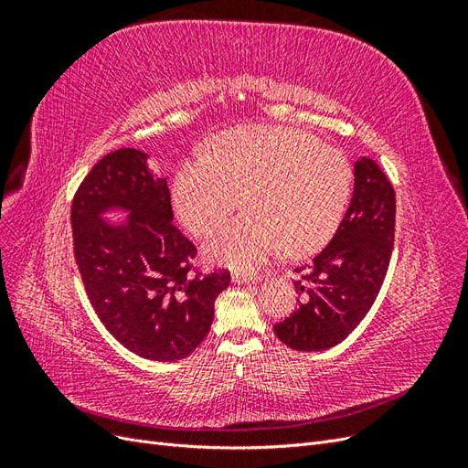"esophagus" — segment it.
<instances>
[{"instance_id":"esophagus-1","label":"esophagus","mask_w":468,"mask_h":468,"mask_svg":"<svg viewBox=\"0 0 468 468\" xmlns=\"http://www.w3.org/2000/svg\"><path fill=\"white\" fill-rule=\"evenodd\" d=\"M263 277V273H232V282L236 285H248V282H258Z\"/></svg>"}]
</instances>
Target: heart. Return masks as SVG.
Returning <instances> with one entry per match:
<instances>
[{
  "label": "heart",
  "mask_w": 468,
  "mask_h": 468,
  "mask_svg": "<svg viewBox=\"0 0 468 468\" xmlns=\"http://www.w3.org/2000/svg\"><path fill=\"white\" fill-rule=\"evenodd\" d=\"M353 187L344 152L289 126H244L220 134L210 154L183 160L172 181L176 215L195 236L236 218L205 244L212 263L251 269L282 248L301 258L320 250L342 222Z\"/></svg>",
  "instance_id": "b5f03b06"
}]
</instances>
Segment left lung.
Instances as JSON below:
<instances>
[{
	"label": "left lung",
	"mask_w": 468,
	"mask_h": 468,
	"mask_svg": "<svg viewBox=\"0 0 468 468\" xmlns=\"http://www.w3.org/2000/svg\"><path fill=\"white\" fill-rule=\"evenodd\" d=\"M353 195L332 242L303 273L294 289L299 308L275 324V335L296 351L330 349L357 328L385 281L392 244L396 199L388 177L371 158L353 164Z\"/></svg>",
	"instance_id": "left-lung-1"
}]
</instances>
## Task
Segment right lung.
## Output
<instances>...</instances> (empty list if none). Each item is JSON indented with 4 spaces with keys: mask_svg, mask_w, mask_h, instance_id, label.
Masks as SVG:
<instances>
[{
    "mask_svg": "<svg viewBox=\"0 0 468 468\" xmlns=\"http://www.w3.org/2000/svg\"><path fill=\"white\" fill-rule=\"evenodd\" d=\"M112 211L125 220L109 221ZM72 232L83 285L117 342L150 361L199 347L230 273H189L195 246L174 226L167 181L146 152L121 148L91 167L74 197Z\"/></svg>",
    "mask_w": 468,
    "mask_h": 468,
    "instance_id": "1",
    "label": "right lung"
}]
</instances>
